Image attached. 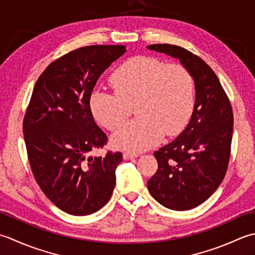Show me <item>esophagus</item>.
Instances as JSON below:
<instances>
[{
    "label": "esophagus",
    "mask_w": 255,
    "mask_h": 255,
    "mask_svg": "<svg viewBox=\"0 0 255 255\" xmlns=\"http://www.w3.org/2000/svg\"><path fill=\"white\" fill-rule=\"evenodd\" d=\"M137 156H138V154H135L132 152H124L123 153L124 159H133V158H136Z\"/></svg>",
    "instance_id": "1"
}]
</instances>
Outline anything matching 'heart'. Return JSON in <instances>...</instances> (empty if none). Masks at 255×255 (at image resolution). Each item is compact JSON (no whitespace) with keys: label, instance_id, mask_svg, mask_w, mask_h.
<instances>
[{"label":"heart","instance_id":"1","mask_svg":"<svg viewBox=\"0 0 255 255\" xmlns=\"http://www.w3.org/2000/svg\"><path fill=\"white\" fill-rule=\"evenodd\" d=\"M110 85L114 93H92L91 112L101 126L117 131L127 120V105L134 101L133 110L138 117L114 136L118 146L132 152L154 146L164 133L178 134L194 110L193 77L179 64L165 65L153 57L135 56L112 72Z\"/></svg>","mask_w":255,"mask_h":255}]
</instances>
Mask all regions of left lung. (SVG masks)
<instances>
[{
    "mask_svg": "<svg viewBox=\"0 0 255 255\" xmlns=\"http://www.w3.org/2000/svg\"><path fill=\"white\" fill-rule=\"evenodd\" d=\"M150 50L179 59L195 82V107L188 126L154 153L157 171L147 181L154 199L173 210L199 206L222 183L230 159L233 113L225 90L200 57L176 45L154 44Z\"/></svg>",
    "mask_w": 255,
    "mask_h": 255,
    "instance_id": "obj_1",
    "label": "left lung"
}]
</instances>
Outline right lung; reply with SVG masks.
<instances>
[{"instance_id": "right-lung-1", "label": "right lung", "mask_w": 255, "mask_h": 255, "mask_svg": "<svg viewBox=\"0 0 255 255\" xmlns=\"http://www.w3.org/2000/svg\"><path fill=\"white\" fill-rule=\"evenodd\" d=\"M123 45H92L60 57L36 81L23 121L35 180L62 211L87 216L110 200L120 152L88 156L108 142L90 98L99 77L126 53Z\"/></svg>"}]
</instances>
